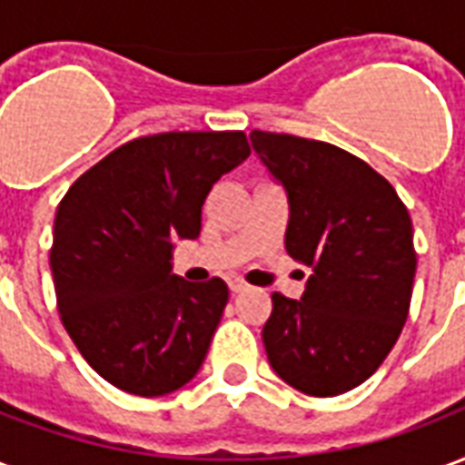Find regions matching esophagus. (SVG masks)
Returning a JSON list of instances; mask_svg holds the SVG:
<instances>
[{
  "label": "esophagus",
  "mask_w": 465,
  "mask_h": 465,
  "mask_svg": "<svg viewBox=\"0 0 465 465\" xmlns=\"http://www.w3.org/2000/svg\"><path fill=\"white\" fill-rule=\"evenodd\" d=\"M229 289H232L233 293H242L246 292V283H243L242 279H229Z\"/></svg>",
  "instance_id": "1"
}]
</instances>
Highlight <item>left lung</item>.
<instances>
[{
  "instance_id": "obj_1",
  "label": "left lung",
  "mask_w": 465,
  "mask_h": 465,
  "mask_svg": "<svg viewBox=\"0 0 465 465\" xmlns=\"http://www.w3.org/2000/svg\"><path fill=\"white\" fill-rule=\"evenodd\" d=\"M289 196L286 252L312 269L296 299L272 293V369L309 396H339L379 369L406 323L413 226L396 189L359 156L293 134L252 132Z\"/></svg>"
}]
</instances>
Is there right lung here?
<instances>
[{
    "label": "right lung",
    "mask_w": 465,
    "mask_h": 465,
    "mask_svg": "<svg viewBox=\"0 0 465 465\" xmlns=\"http://www.w3.org/2000/svg\"><path fill=\"white\" fill-rule=\"evenodd\" d=\"M252 153L243 132L139 136L82 173L56 209L49 266L66 333L116 389L163 396L202 369L229 286L172 273L176 239H196L202 206Z\"/></svg>",
    "instance_id": "1"
}]
</instances>
